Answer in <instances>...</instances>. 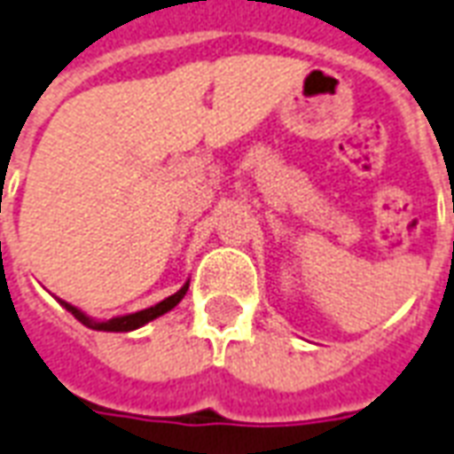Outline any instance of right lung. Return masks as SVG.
<instances>
[{"label":"right lung","instance_id":"1","mask_svg":"<svg viewBox=\"0 0 454 454\" xmlns=\"http://www.w3.org/2000/svg\"><path fill=\"white\" fill-rule=\"evenodd\" d=\"M186 290H189V282L184 285L179 293H174L172 297L161 300V302H157L154 307L139 309V312H135V315H122V317H113V319H103V322H98V319H93V317H88L83 309H78L75 304L66 302V300H59V302H61V307H66V309H68V312H71L81 325L88 326V329H98V332H132V329H139V326H145L147 322H152V319H157V317L167 315L169 309H174V307L184 300Z\"/></svg>","mask_w":454,"mask_h":454}]
</instances>
